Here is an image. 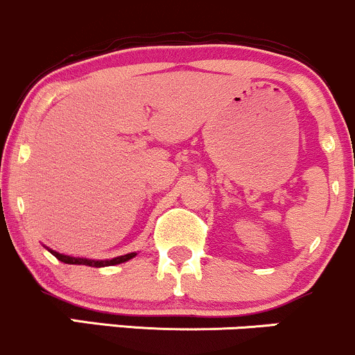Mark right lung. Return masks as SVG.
<instances>
[{
    "label": "right lung",
    "mask_w": 355,
    "mask_h": 355,
    "mask_svg": "<svg viewBox=\"0 0 355 355\" xmlns=\"http://www.w3.org/2000/svg\"><path fill=\"white\" fill-rule=\"evenodd\" d=\"M50 253L53 254L55 258H58L60 261H63V263H69V265H87V266H97V268H101V266H112V265H119V263H124V261L130 260V258H134L137 253H127V254H122V257H115L112 260H89V258H75V257H67V254H62L58 252H53V250H50Z\"/></svg>",
    "instance_id": "obj_1"
}]
</instances>
